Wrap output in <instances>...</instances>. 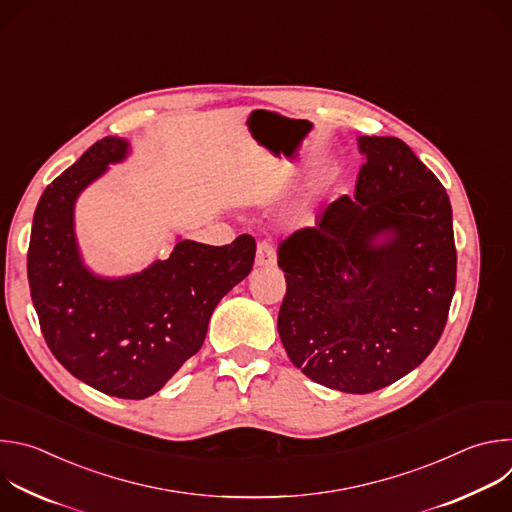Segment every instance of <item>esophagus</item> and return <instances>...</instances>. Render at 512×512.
<instances>
[{
	"mask_svg": "<svg viewBox=\"0 0 512 512\" xmlns=\"http://www.w3.org/2000/svg\"><path fill=\"white\" fill-rule=\"evenodd\" d=\"M277 261V255H275V249L269 241H259L257 243V255H255V265L257 267H269V265H275Z\"/></svg>",
	"mask_w": 512,
	"mask_h": 512,
	"instance_id": "34e87169",
	"label": "esophagus"
}]
</instances>
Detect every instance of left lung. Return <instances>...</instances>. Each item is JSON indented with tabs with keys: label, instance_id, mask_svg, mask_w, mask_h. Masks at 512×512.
Returning a JSON list of instances; mask_svg holds the SVG:
<instances>
[{
	"label": "left lung",
	"instance_id": "left-lung-1",
	"mask_svg": "<svg viewBox=\"0 0 512 512\" xmlns=\"http://www.w3.org/2000/svg\"><path fill=\"white\" fill-rule=\"evenodd\" d=\"M356 194L340 196L277 247L285 296L277 330L312 381L373 393L405 377L440 340L456 289L452 206L397 137H360ZM391 232L385 244L376 237Z\"/></svg>",
	"mask_w": 512,
	"mask_h": 512
}]
</instances>
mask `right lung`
I'll use <instances>...</instances> for the list:
<instances>
[{
	"label": "right lung",
	"mask_w": 512,
	"mask_h": 512,
	"mask_svg": "<svg viewBox=\"0 0 512 512\" xmlns=\"http://www.w3.org/2000/svg\"><path fill=\"white\" fill-rule=\"evenodd\" d=\"M125 154V139L103 137L46 186L34 212L28 281L62 367L105 395L145 399L200 350L216 304L253 267L255 239L241 235L223 247L180 241L166 261L137 275H93L77 251L72 206Z\"/></svg>",
	"instance_id": "1"
}]
</instances>
